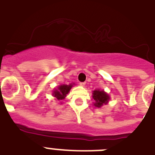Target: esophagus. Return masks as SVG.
Returning <instances> with one entry per match:
<instances>
[{"mask_svg":"<svg viewBox=\"0 0 155 155\" xmlns=\"http://www.w3.org/2000/svg\"><path fill=\"white\" fill-rule=\"evenodd\" d=\"M79 84H80L81 86H83V87H84V86L85 85V82H80Z\"/></svg>","mask_w":155,"mask_h":155,"instance_id":"esophagus-1","label":"esophagus"}]
</instances>
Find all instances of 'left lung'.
I'll use <instances>...</instances> for the list:
<instances>
[{"label": "left lung", "instance_id": "8db88e82", "mask_svg": "<svg viewBox=\"0 0 155 155\" xmlns=\"http://www.w3.org/2000/svg\"><path fill=\"white\" fill-rule=\"evenodd\" d=\"M92 94V98L94 100V105L97 108H100L103 105L107 104L109 102V100L110 99L109 94L101 90H94Z\"/></svg>", "mask_w": 155, "mask_h": 155}]
</instances>
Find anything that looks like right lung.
Here are the masks:
<instances>
[{
  "instance_id": "add662e5",
  "label": "right lung",
  "mask_w": 155,
  "mask_h": 155,
  "mask_svg": "<svg viewBox=\"0 0 155 155\" xmlns=\"http://www.w3.org/2000/svg\"><path fill=\"white\" fill-rule=\"evenodd\" d=\"M74 84H61V85L58 86L57 89H55V91H53V95L55 98H57V99L59 101L64 99Z\"/></svg>"
}]
</instances>
